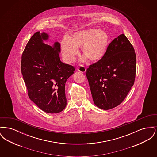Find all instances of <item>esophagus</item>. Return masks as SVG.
<instances>
[{"label": "esophagus", "instance_id": "34e87169", "mask_svg": "<svg viewBox=\"0 0 157 157\" xmlns=\"http://www.w3.org/2000/svg\"><path fill=\"white\" fill-rule=\"evenodd\" d=\"M78 71L79 72H81L82 73H84L86 72V68L83 65H80L79 67H78Z\"/></svg>", "mask_w": 157, "mask_h": 157}]
</instances>
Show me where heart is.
Wrapping results in <instances>:
<instances>
[{
	"label": "heart",
	"mask_w": 157,
	"mask_h": 157,
	"mask_svg": "<svg viewBox=\"0 0 157 157\" xmlns=\"http://www.w3.org/2000/svg\"><path fill=\"white\" fill-rule=\"evenodd\" d=\"M108 34L103 30L92 28L76 32L70 37H64L60 49L65 61L70 63L75 60L79 48L82 54L90 61L98 62L106 55L109 45Z\"/></svg>",
	"instance_id": "1"
}]
</instances>
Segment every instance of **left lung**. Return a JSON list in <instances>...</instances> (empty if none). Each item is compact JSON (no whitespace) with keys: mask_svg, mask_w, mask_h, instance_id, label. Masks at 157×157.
Wrapping results in <instances>:
<instances>
[{"mask_svg":"<svg viewBox=\"0 0 157 157\" xmlns=\"http://www.w3.org/2000/svg\"><path fill=\"white\" fill-rule=\"evenodd\" d=\"M136 55L124 34L108 45L104 57L86 71L94 104L108 110L122 102L134 83Z\"/></svg>","mask_w":157,"mask_h":157,"instance_id":"left-lung-1","label":"left lung"}]
</instances>
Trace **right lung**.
Returning <instances> with one entry per match:
<instances>
[{"instance_id": "right-lung-1", "label": "right lung", "mask_w": 157, "mask_h": 157, "mask_svg": "<svg viewBox=\"0 0 157 157\" xmlns=\"http://www.w3.org/2000/svg\"><path fill=\"white\" fill-rule=\"evenodd\" d=\"M47 33L37 32L30 37L22 55L21 71L30 100L44 112L56 113L67 105L65 83L75 71L60 59L59 43L46 45Z\"/></svg>"}]
</instances>
